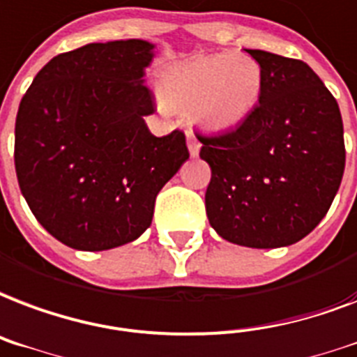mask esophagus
Here are the masks:
<instances>
[{
	"mask_svg": "<svg viewBox=\"0 0 357 357\" xmlns=\"http://www.w3.org/2000/svg\"><path fill=\"white\" fill-rule=\"evenodd\" d=\"M187 146H189L190 157H197L200 153V142H198V138L192 132H187Z\"/></svg>",
	"mask_w": 357,
	"mask_h": 357,
	"instance_id": "obj_1",
	"label": "esophagus"
}]
</instances>
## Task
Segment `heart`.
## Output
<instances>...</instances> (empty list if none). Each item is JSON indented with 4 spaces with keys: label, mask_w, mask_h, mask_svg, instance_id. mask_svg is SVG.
<instances>
[{
    "label": "heart",
    "mask_w": 357,
    "mask_h": 357,
    "mask_svg": "<svg viewBox=\"0 0 357 357\" xmlns=\"http://www.w3.org/2000/svg\"><path fill=\"white\" fill-rule=\"evenodd\" d=\"M262 69L245 54L215 52L185 59L160 78V93L170 108L190 112L204 129L228 132L257 108Z\"/></svg>",
    "instance_id": "b5f03b06"
}]
</instances>
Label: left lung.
I'll return each mask as SVG.
<instances>
[{
  "label": "left lung",
  "instance_id": "obj_1",
  "mask_svg": "<svg viewBox=\"0 0 357 357\" xmlns=\"http://www.w3.org/2000/svg\"><path fill=\"white\" fill-rule=\"evenodd\" d=\"M247 52L262 69L257 108L234 130L198 135L211 168L206 213L230 243L275 249L305 238L328 213L347 160L342 118L301 59Z\"/></svg>",
  "mask_w": 357,
  "mask_h": 357
}]
</instances>
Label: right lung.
<instances>
[{
  "label": "right lung",
  "instance_id": "right-lung-1",
  "mask_svg": "<svg viewBox=\"0 0 357 357\" xmlns=\"http://www.w3.org/2000/svg\"><path fill=\"white\" fill-rule=\"evenodd\" d=\"M153 45L91 43L52 58L22 97L15 125L18 185L35 219L78 251L135 241L155 198L189 159L183 130L157 138L144 69Z\"/></svg>",
  "mask_w": 357,
  "mask_h": 357
}]
</instances>
